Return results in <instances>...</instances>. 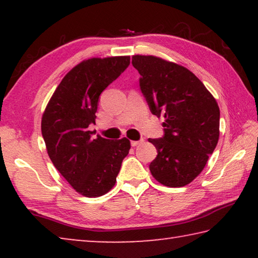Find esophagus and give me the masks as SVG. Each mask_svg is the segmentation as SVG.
Returning <instances> with one entry per match:
<instances>
[{
    "mask_svg": "<svg viewBox=\"0 0 258 258\" xmlns=\"http://www.w3.org/2000/svg\"><path fill=\"white\" fill-rule=\"evenodd\" d=\"M142 142H143V140H140V141H131V146L137 147V146L140 145V143H142Z\"/></svg>",
    "mask_w": 258,
    "mask_h": 258,
    "instance_id": "34e87169",
    "label": "esophagus"
}]
</instances>
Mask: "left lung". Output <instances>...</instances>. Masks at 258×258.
Returning a JSON list of instances; mask_svg holds the SVG:
<instances>
[{
	"mask_svg": "<svg viewBox=\"0 0 258 258\" xmlns=\"http://www.w3.org/2000/svg\"><path fill=\"white\" fill-rule=\"evenodd\" d=\"M132 64L151 112L164 117L165 135L149 139L158 155L150 172L165 186L181 187L197 177L220 138V108L189 69L155 55H133Z\"/></svg>",
	"mask_w": 258,
	"mask_h": 258,
	"instance_id": "8db88e82",
	"label": "left lung"
}]
</instances>
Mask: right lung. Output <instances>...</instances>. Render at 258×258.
<instances>
[{
	"instance_id": "right-lung-1",
	"label": "right lung",
	"mask_w": 258,
	"mask_h": 258,
	"mask_svg": "<svg viewBox=\"0 0 258 258\" xmlns=\"http://www.w3.org/2000/svg\"><path fill=\"white\" fill-rule=\"evenodd\" d=\"M130 64L128 55L83 60L69 71L52 94L42 116V135L47 155L78 194L97 198L116 183L121 161L128 155V139H93L102 91Z\"/></svg>"
}]
</instances>
